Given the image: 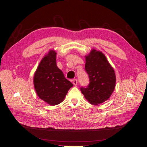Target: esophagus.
<instances>
[{
	"label": "esophagus",
	"mask_w": 147,
	"mask_h": 147,
	"mask_svg": "<svg viewBox=\"0 0 147 147\" xmlns=\"http://www.w3.org/2000/svg\"><path fill=\"white\" fill-rule=\"evenodd\" d=\"M73 84H74V85H75V86H77V84H78V80L77 79H74V80H73Z\"/></svg>",
	"instance_id": "obj_1"
}]
</instances>
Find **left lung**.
<instances>
[{"instance_id":"left-lung-1","label":"left lung","mask_w":147,"mask_h":147,"mask_svg":"<svg viewBox=\"0 0 147 147\" xmlns=\"http://www.w3.org/2000/svg\"><path fill=\"white\" fill-rule=\"evenodd\" d=\"M85 71L90 83L86 87H80L82 94L90 104H102L109 98L115 89L114 70L103 53L93 49L86 57Z\"/></svg>"}]
</instances>
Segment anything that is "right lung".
<instances>
[{
    "instance_id": "1",
    "label": "right lung",
    "mask_w": 147,
    "mask_h": 147,
    "mask_svg": "<svg viewBox=\"0 0 147 147\" xmlns=\"http://www.w3.org/2000/svg\"><path fill=\"white\" fill-rule=\"evenodd\" d=\"M56 53L50 50L43 57L35 73L34 87L38 96L47 104L55 105L64 100L73 84L67 80L56 63Z\"/></svg>"
}]
</instances>
